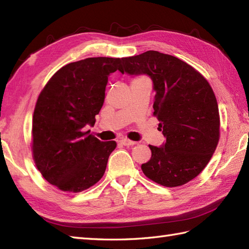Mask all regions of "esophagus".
I'll return each instance as SVG.
<instances>
[{
	"label": "esophagus",
	"instance_id": "obj_1",
	"mask_svg": "<svg viewBox=\"0 0 249 249\" xmlns=\"http://www.w3.org/2000/svg\"><path fill=\"white\" fill-rule=\"evenodd\" d=\"M121 143L125 145V146H133L136 144L135 141H131V140H128V139H122L121 140Z\"/></svg>",
	"mask_w": 249,
	"mask_h": 249
}]
</instances>
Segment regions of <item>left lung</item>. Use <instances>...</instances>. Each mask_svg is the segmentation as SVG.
Here are the masks:
<instances>
[{
  "label": "left lung",
  "mask_w": 249,
  "mask_h": 249,
  "mask_svg": "<svg viewBox=\"0 0 249 249\" xmlns=\"http://www.w3.org/2000/svg\"><path fill=\"white\" fill-rule=\"evenodd\" d=\"M122 73L151 78L154 115L166 141L149 145L145 176L166 187L195 178L208 165L219 140L218 105L212 88L194 67L173 55L146 51L123 57Z\"/></svg>",
  "instance_id": "left-lung-1"
}]
</instances>
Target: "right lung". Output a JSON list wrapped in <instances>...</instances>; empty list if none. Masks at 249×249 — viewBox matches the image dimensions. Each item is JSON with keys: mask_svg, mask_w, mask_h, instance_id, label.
I'll use <instances>...</instances> for the list:
<instances>
[{"mask_svg": "<svg viewBox=\"0 0 249 249\" xmlns=\"http://www.w3.org/2000/svg\"><path fill=\"white\" fill-rule=\"evenodd\" d=\"M123 59L89 57L63 66L39 94L33 115V157L47 181L80 193L103 178L114 141L102 142L89 131L105 102L110 73Z\"/></svg>", "mask_w": 249, "mask_h": 249, "instance_id": "add662e5", "label": "right lung"}]
</instances>
